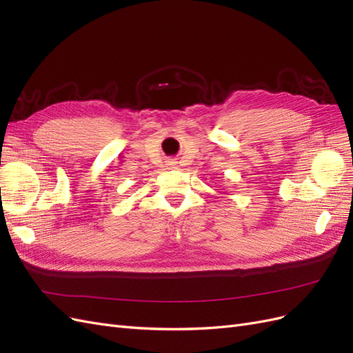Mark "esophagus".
Returning <instances> with one entry per match:
<instances>
[{
    "label": "esophagus",
    "instance_id": "obj_1",
    "mask_svg": "<svg viewBox=\"0 0 353 353\" xmlns=\"http://www.w3.org/2000/svg\"><path fill=\"white\" fill-rule=\"evenodd\" d=\"M168 168H169V169H176V168H178V162H175V160H169V162H168Z\"/></svg>",
    "mask_w": 353,
    "mask_h": 353
}]
</instances>
